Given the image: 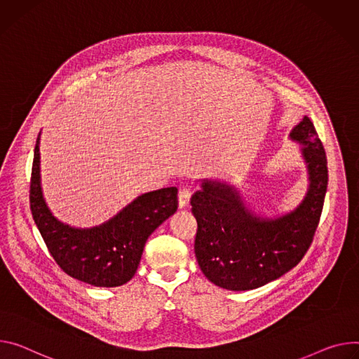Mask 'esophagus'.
<instances>
[{"instance_id": "obj_1", "label": "esophagus", "mask_w": 359, "mask_h": 359, "mask_svg": "<svg viewBox=\"0 0 359 359\" xmlns=\"http://www.w3.org/2000/svg\"><path fill=\"white\" fill-rule=\"evenodd\" d=\"M190 196H191V191L189 189H180L179 190V208L180 209H184V208L189 206Z\"/></svg>"}]
</instances>
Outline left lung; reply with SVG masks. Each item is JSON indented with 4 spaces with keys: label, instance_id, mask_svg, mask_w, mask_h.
<instances>
[{
    "label": "left lung",
    "instance_id": "left-lung-1",
    "mask_svg": "<svg viewBox=\"0 0 359 359\" xmlns=\"http://www.w3.org/2000/svg\"><path fill=\"white\" fill-rule=\"evenodd\" d=\"M289 137L304 144L309 175L308 191L295 210L275 219L256 216L233 186L212 180H203L191 196L198 264L223 289L249 290L280 278L301 262L313 241L328 186L327 154L306 116Z\"/></svg>",
    "mask_w": 359,
    "mask_h": 359
}]
</instances>
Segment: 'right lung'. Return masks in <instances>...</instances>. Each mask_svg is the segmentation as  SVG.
I'll use <instances>...</instances> for the list:
<instances>
[{"mask_svg": "<svg viewBox=\"0 0 359 359\" xmlns=\"http://www.w3.org/2000/svg\"><path fill=\"white\" fill-rule=\"evenodd\" d=\"M29 209L55 264L84 283L114 287L132 279L147 238L177 210V189L142 194L109 222L77 229L57 220L46 205L40 182V135L29 182Z\"/></svg>", "mask_w": 359, "mask_h": 359, "instance_id": "1", "label": "right lung"}]
</instances>
